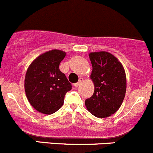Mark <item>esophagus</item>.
Returning <instances> with one entry per match:
<instances>
[{
    "label": "esophagus",
    "mask_w": 153,
    "mask_h": 153,
    "mask_svg": "<svg viewBox=\"0 0 153 153\" xmlns=\"http://www.w3.org/2000/svg\"><path fill=\"white\" fill-rule=\"evenodd\" d=\"M82 82H83V78H80V79H79V81H78V82H77V83H75V85H74V86H75V87H78L80 85H81V83H82Z\"/></svg>",
    "instance_id": "34e87169"
}]
</instances>
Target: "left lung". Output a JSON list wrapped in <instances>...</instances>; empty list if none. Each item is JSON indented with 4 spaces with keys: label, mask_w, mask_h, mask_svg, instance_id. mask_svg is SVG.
<instances>
[{
    "label": "left lung",
    "mask_w": 153,
    "mask_h": 153,
    "mask_svg": "<svg viewBox=\"0 0 153 153\" xmlns=\"http://www.w3.org/2000/svg\"><path fill=\"white\" fill-rule=\"evenodd\" d=\"M94 85L93 95L85 100L87 109L94 116L105 118L118 111L126 90V78L123 65L111 53L101 51L89 53Z\"/></svg>",
    "instance_id": "1"
}]
</instances>
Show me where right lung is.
<instances>
[{
  "mask_svg": "<svg viewBox=\"0 0 153 153\" xmlns=\"http://www.w3.org/2000/svg\"><path fill=\"white\" fill-rule=\"evenodd\" d=\"M66 53L53 49L42 53L31 62L24 80L26 95L34 109L44 114L59 110L71 83L59 70V64Z\"/></svg>",
  "mask_w": 153,
  "mask_h": 153,
  "instance_id": "1",
  "label": "right lung"
}]
</instances>
